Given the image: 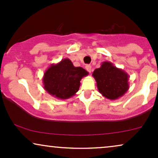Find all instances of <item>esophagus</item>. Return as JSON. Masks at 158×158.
<instances>
[{
	"mask_svg": "<svg viewBox=\"0 0 158 158\" xmlns=\"http://www.w3.org/2000/svg\"><path fill=\"white\" fill-rule=\"evenodd\" d=\"M85 69L87 70V71H88L89 73H90L91 71H92V66L90 65H85Z\"/></svg>",
	"mask_w": 158,
	"mask_h": 158,
	"instance_id": "34e87169",
	"label": "esophagus"
}]
</instances>
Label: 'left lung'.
I'll return each instance as SVG.
<instances>
[{
    "label": "left lung",
    "mask_w": 158,
    "mask_h": 158,
    "mask_svg": "<svg viewBox=\"0 0 158 158\" xmlns=\"http://www.w3.org/2000/svg\"><path fill=\"white\" fill-rule=\"evenodd\" d=\"M99 93L110 100H117L129 89V75L109 61L103 62L101 67L93 73Z\"/></svg>",
    "instance_id": "8db88e82"
}]
</instances>
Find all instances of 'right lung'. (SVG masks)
Returning <instances> with one entry per match:
<instances>
[{
	"label": "right lung",
	"instance_id": "1",
	"mask_svg": "<svg viewBox=\"0 0 158 158\" xmlns=\"http://www.w3.org/2000/svg\"><path fill=\"white\" fill-rule=\"evenodd\" d=\"M89 74L81 67H75L69 58L52 64L44 73V88L52 96L65 100L77 93L80 81Z\"/></svg>",
	"mask_w": 158,
	"mask_h": 158
}]
</instances>
